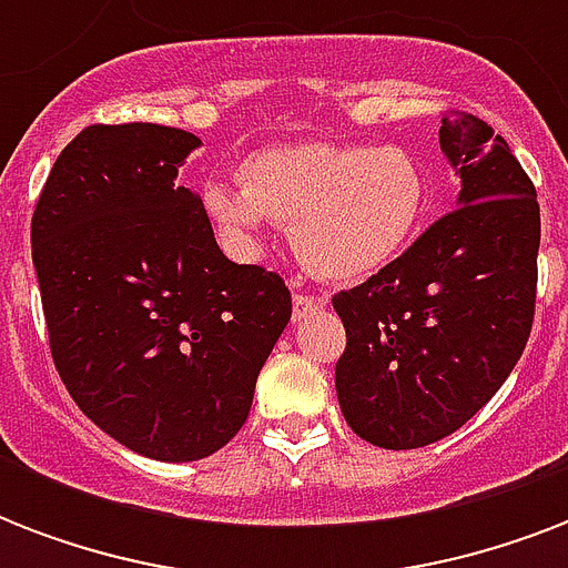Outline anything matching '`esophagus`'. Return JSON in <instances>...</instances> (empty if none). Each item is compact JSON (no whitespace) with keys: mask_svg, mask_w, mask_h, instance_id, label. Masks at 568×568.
<instances>
[{"mask_svg":"<svg viewBox=\"0 0 568 568\" xmlns=\"http://www.w3.org/2000/svg\"><path fill=\"white\" fill-rule=\"evenodd\" d=\"M327 294H318V292H294V312L292 318L294 321H303L310 318L312 312L318 310H327Z\"/></svg>","mask_w":568,"mask_h":568,"instance_id":"34e87169","label":"esophagus"}]
</instances>
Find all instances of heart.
I'll return each instance as SVG.
<instances>
[{"label":"heart","instance_id":"b5f03b06","mask_svg":"<svg viewBox=\"0 0 568 568\" xmlns=\"http://www.w3.org/2000/svg\"><path fill=\"white\" fill-rule=\"evenodd\" d=\"M241 191L209 182V221L241 250L258 253L262 221L288 226L303 265L356 283L404 253L430 212V180L406 146L285 144L239 168Z\"/></svg>","mask_w":568,"mask_h":568}]
</instances>
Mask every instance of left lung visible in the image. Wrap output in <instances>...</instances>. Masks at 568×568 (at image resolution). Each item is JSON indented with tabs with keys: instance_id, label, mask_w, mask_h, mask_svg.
I'll return each mask as SVG.
<instances>
[{
	"instance_id": "8db88e82",
	"label": "left lung",
	"mask_w": 568,
	"mask_h": 568,
	"mask_svg": "<svg viewBox=\"0 0 568 568\" xmlns=\"http://www.w3.org/2000/svg\"><path fill=\"white\" fill-rule=\"evenodd\" d=\"M457 209L368 283L333 297L347 347L338 406L377 448H424L489 404L528 345L537 303L539 203L501 135L442 118Z\"/></svg>"
}]
</instances>
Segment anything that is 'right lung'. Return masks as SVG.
I'll use <instances>...</instances> for the list:
<instances>
[{"instance_id":"add662e5","label":"right lung","mask_w":568,"mask_h":568,"mask_svg":"<svg viewBox=\"0 0 568 568\" xmlns=\"http://www.w3.org/2000/svg\"><path fill=\"white\" fill-rule=\"evenodd\" d=\"M203 144L155 123L88 126L31 217L55 368L88 418L141 457L194 463L247 422L292 318L276 274L235 265L180 168Z\"/></svg>"}]
</instances>
